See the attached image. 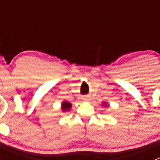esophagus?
<instances>
[{
    "label": "esophagus",
    "mask_w": 160,
    "mask_h": 160,
    "mask_svg": "<svg viewBox=\"0 0 160 160\" xmlns=\"http://www.w3.org/2000/svg\"><path fill=\"white\" fill-rule=\"evenodd\" d=\"M83 100H85V101H87L88 99H87V98H83Z\"/></svg>",
    "instance_id": "34e87169"
}]
</instances>
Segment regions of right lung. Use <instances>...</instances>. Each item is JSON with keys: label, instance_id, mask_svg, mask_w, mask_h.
I'll use <instances>...</instances> for the list:
<instances>
[{"label": "right lung", "instance_id": "obj_1", "mask_svg": "<svg viewBox=\"0 0 160 160\" xmlns=\"http://www.w3.org/2000/svg\"><path fill=\"white\" fill-rule=\"evenodd\" d=\"M71 107V104H70V102H64L62 103V110L64 111H69L70 110V108Z\"/></svg>", "mask_w": 160, "mask_h": 160}]
</instances>
